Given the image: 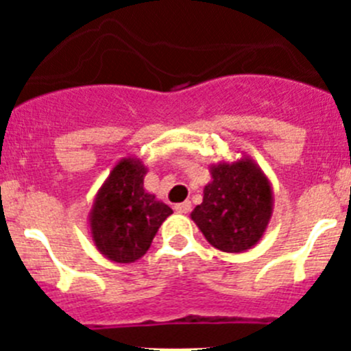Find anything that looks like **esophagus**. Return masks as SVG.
I'll return each mask as SVG.
<instances>
[{
  "label": "esophagus",
  "instance_id": "esophagus-1",
  "mask_svg": "<svg viewBox=\"0 0 351 351\" xmlns=\"http://www.w3.org/2000/svg\"><path fill=\"white\" fill-rule=\"evenodd\" d=\"M173 209H176V213H179V214H188L191 210V202L190 200H186V202L178 204V206L173 207Z\"/></svg>",
  "mask_w": 351,
  "mask_h": 351
}]
</instances>
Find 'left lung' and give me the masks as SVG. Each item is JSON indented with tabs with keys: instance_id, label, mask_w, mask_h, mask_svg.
Wrapping results in <instances>:
<instances>
[{
	"instance_id": "obj_1",
	"label": "left lung",
	"mask_w": 351,
	"mask_h": 351,
	"mask_svg": "<svg viewBox=\"0 0 351 351\" xmlns=\"http://www.w3.org/2000/svg\"><path fill=\"white\" fill-rule=\"evenodd\" d=\"M204 200L190 214L207 243L225 253H244L267 230L274 195L267 176L253 158L210 165Z\"/></svg>"
}]
</instances>
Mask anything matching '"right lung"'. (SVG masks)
Returning <instances> with one entry per match:
<instances>
[{
  "label": "right lung",
  "mask_w": 351,
  "mask_h": 351,
  "mask_svg": "<svg viewBox=\"0 0 351 351\" xmlns=\"http://www.w3.org/2000/svg\"><path fill=\"white\" fill-rule=\"evenodd\" d=\"M147 167L138 158L117 161L89 210L93 243L105 258L132 263L151 247L161 223L172 214L156 195L144 190Z\"/></svg>",
  "instance_id": "add662e5"
}]
</instances>
